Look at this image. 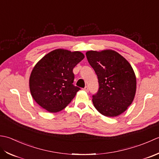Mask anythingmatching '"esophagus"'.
Wrapping results in <instances>:
<instances>
[{"label": "esophagus", "mask_w": 159, "mask_h": 159, "mask_svg": "<svg viewBox=\"0 0 159 159\" xmlns=\"http://www.w3.org/2000/svg\"><path fill=\"white\" fill-rule=\"evenodd\" d=\"M84 90H85L86 92H89V87L88 86H86L85 88L84 89Z\"/></svg>", "instance_id": "esophagus-1"}]
</instances>
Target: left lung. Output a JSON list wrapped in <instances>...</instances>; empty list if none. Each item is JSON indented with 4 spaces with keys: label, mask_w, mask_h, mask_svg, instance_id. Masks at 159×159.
I'll return each instance as SVG.
<instances>
[{
    "label": "left lung",
    "mask_w": 159,
    "mask_h": 159,
    "mask_svg": "<svg viewBox=\"0 0 159 159\" xmlns=\"http://www.w3.org/2000/svg\"><path fill=\"white\" fill-rule=\"evenodd\" d=\"M98 78L99 89L93 95L95 108L106 116H116L127 110L134 98L137 80L128 61L112 50L86 53Z\"/></svg>",
    "instance_id": "obj_1"
}]
</instances>
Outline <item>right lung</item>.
Listing matches in <instances>:
<instances>
[{
  "mask_svg": "<svg viewBox=\"0 0 159 159\" xmlns=\"http://www.w3.org/2000/svg\"><path fill=\"white\" fill-rule=\"evenodd\" d=\"M84 58L80 51L56 49L35 64L30 78L32 98L50 112H59L75 98L80 89L74 86L73 69Z\"/></svg>",
  "mask_w": 159,
  "mask_h": 159,
  "instance_id": "1",
  "label": "right lung"
}]
</instances>
